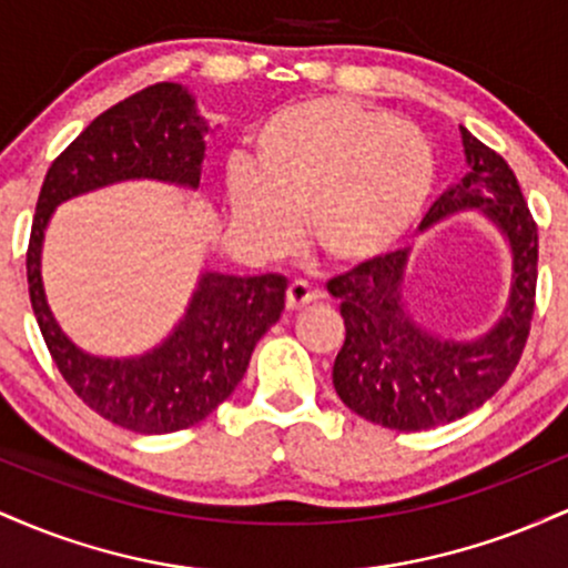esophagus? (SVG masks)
I'll use <instances>...</instances> for the list:
<instances>
[{
  "label": "esophagus",
  "instance_id": "obj_1",
  "mask_svg": "<svg viewBox=\"0 0 568 568\" xmlns=\"http://www.w3.org/2000/svg\"><path fill=\"white\" fill-rule=\"evenodd\" d=\"M317 298H321V293L312 291L304 280H293V283L288 285V291H285V306H288L291 312L304 310L306 304L317 302Z\"/></svg>",
  "mask_w": 568,
  "mask_h": 568
}]
</instances>
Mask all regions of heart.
<instances>
[{
    "label": "heart",
    "instance_id": "1",
    "mask_svg": "<svg viewBox=\"0 0 568 568\" xmlns=\"http://www.w3.org/2000/svg\"><path fill=\"white\" fill-rule=\"evenodd\" d=\"M438 181L419 128L347 95H315L266 116L251 135V165L226 168L240 234L280 256L304 237L338 266L393 253L425 219Z\"/></svg>",
    "mask_w": 568,
    "mask_h": 568
}]
</instances>
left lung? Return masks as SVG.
Instances as JSON below:
<instances>
[{
    "mask_svg": "<svg viewBox=\"0 0 568 568\" xmlns=\"http://www.w3.org/2000/svg\"><path fill=\"white\" fill-rule=\"evenodd\" d=\"M467 175L429 207L425 226L475 213L497 230L510 256V288L499 317L478 336L429 328L408 306V251L361 264L328 283L344 317L334 363L336 395L374 425L416 433L480 408L524 352L537 291V224L518 179L497 152L462 128Z\"/></svg>",
    "mask_w": 568,
    "mask_h": 568,
    "instance_id": "1",
    "label": "left lung"
}]
</instances>
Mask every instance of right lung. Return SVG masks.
Returning <instances> with one entry per match:
<instances>
[{
  "label": "right lung",
  "mask_w": 568,
  "mask_h": 568,
  "mask_svg": "<svg viewBox=\"0 0 568 568\" xmlns=\"http://www.w3.org/2000/svg\"><path fill=\"white\" fill-rule=\"evenodd\" d=\"M211 122L179 82H158L95 116L50 165L31 224L29 296L44 344L69 387L103 419L141 435L186 429L234 393L253 347L280 321L288 280L202 270L171 334L139 355H93L71 342L50 310L42 245L63 202L125 181L197 192Z\"/></svg>",
  "instance_id": "obj_1"
}]
</instances>
